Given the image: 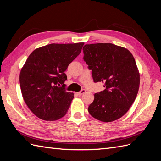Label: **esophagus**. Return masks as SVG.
<instances>
[{"mask_svg":"<svg viewBox=\"0 0 161 161\" xmlns=\"http://www.w3.org/2000/svg\"><path fill=\"white\" fill-rule=\"evenodd\" d=\"M85 92H86V90H85V89H82L80 91H79V92H76V93H77V95H78L81 96L82 94H84Z\"/></svg>","mask_w":161,"mask_h":161,"instance_id":"obj_1","label":"esophagus"}]
</instances>
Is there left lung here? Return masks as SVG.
Listing matches in <instances>:
<instances>
[{
  "label": "left lung",
  "instance_id": "8db88e82",
  "mask_svg": "<svg viewBox=\"0 0 161 161\" xmlns=\"http://www.w3.org/2000/svg\"><path fill=\"white\" fill-rule=\"evenodd\" d=\"M83 59L95 82L105 90L95 93L88 111L94 118L110 122L124 115L137 96L140 74L134 58L125 47L110 43L86 44Z\"/></svg>",
  "mask_w": 161,
  "mask_h": 161
}]
</instances>
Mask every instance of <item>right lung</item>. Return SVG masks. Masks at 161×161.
I'll return each instance as SVG.
<instances>
[{
  "label": "right lung",
  "instance_id": "1",
  "mask_svg": "<svg viewBox=\"0 0 161 161\" xmlns=\"http://www.w3.org/2000/svg\"><path fill=\"white\" fill-rule=\"evenodd\" d=\"M83 45V42L51 43L37 48L29 56L19 82L24 101L37 118L56 121L67 113L74 93L64 88V72Z\"/></svg>",
  "mask_w": 161,
  "mask_h": 161
}]
</instances>
